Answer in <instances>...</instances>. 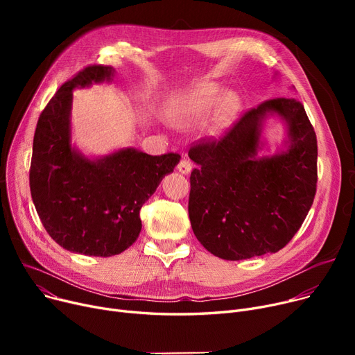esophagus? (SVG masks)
Returning <instances> with one entry per match:
<instances>
[{"label":"esophagus","instance_id":"obj_1","mask_svg":"<svg viewBox=\"0 0 355 355\" xmlns=\"http://www.w3.org/2000/svg\"><path fill=\"white\" fill-rule=\"evenodd\" d=\"M177 170H178L181 174H184V175H189V174L191 173V170H193V165H191V162L187 161V159H181L180 164L177 165Z\"/></svg>","mask_w":355,"mask_h":355}]
</instances>
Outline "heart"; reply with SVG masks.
<instances>
[{"mask_svg":"<svg viewBox=\"0 0 355 355\" xmlns=\"http://www.w3.org/2000/svg\"><path fill=\"white\" fill-rule=\"evenodd\" d=\"M240 105L234 92H227L213 82H204L174 95L165 105V115L175 126L187 129L201 123L214 110L209 134L217 137L233 122Z\"/></svg>","mask_w":355,"mask_h":355,"instance_id":"b5f03b06","label":"heart"}]
</instances>
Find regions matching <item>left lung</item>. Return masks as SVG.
<instances>
[{
	"label": "left lung",
	"instance_id": "1",
	"mask_svg": "<svg viewBox=\"0 0 355 355\" xmlns=\"http://www.w3.org/2000/svg\"><path fill=\"white\" fill-rule=\"evenodd\" d=\"M269 119L283 121L286 139L275 153L262 155ZM189 157L197 165L189 216L197 240L211 254L241 260L276 253L302 226L316 191L318 148L301 102L266 101L220 141L194 145Z\"/></svg>",
	"mask_w": 355,
	"mask_h": 355
}]
</instances>
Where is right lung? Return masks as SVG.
<instances>
[{"label": "right lung", "instance_id": "obj_1", "mask_svg": "<svg viewBox=\"0 0 355 355\" xmlns=\"http://www.w3.org/2000/svg\"><path fill=\"white\" fill-rule=\"evenodd\" d=\"M114 78V67H86L55 92L35 128L31 198L50 237L71 253L109 257L132 246L142 229L141 207L181 159L132 146L92 157L71 142L73 90Z\"/></svg>", "mask_w": 355, "mask_h": 355}]
</instances>
